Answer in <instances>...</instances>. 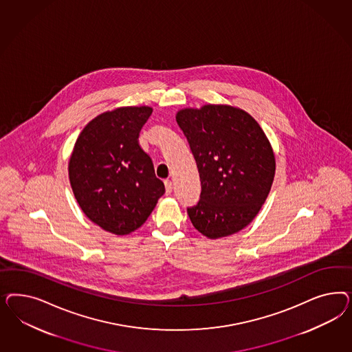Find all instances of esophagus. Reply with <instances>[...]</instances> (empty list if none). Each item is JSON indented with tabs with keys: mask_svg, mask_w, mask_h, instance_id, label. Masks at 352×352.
<instances>
[{
	"mask_svg": "<svg viewBox=\"0 0 352 352\" xmlns=\"http://www.w3.org/2000/svg\"><path fill=\"white\" fill-rule=\"evenodd\" d=\"M165 190H166V195H170L173 191V183L169 179L165 181Z\"/></svg>",
	"mask_w": 352,
	"mask_h": 352,
	"instance_id": "obj_1",
	"label": "esophagus"
}]
</instances>
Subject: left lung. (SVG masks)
<instances>
[{"label": "left lung", "instance_id": "1", "mask_svg": "<svg viewBox=\"0 0 352 352\" xmlns=\"http://www.w3.org/2000/svg\"><path fill=\"white\" fill-rule=\"evenodd\" d=\"M177 122L196 161L201 193L187 213L209 239L236 234L266 201L275 175V156L254 118L234 107L186 108Z\"/></svg>", "mask_w": 352, "mask_h": 352}]
</instances>
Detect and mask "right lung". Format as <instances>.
<instances>
[{
	"label": "right lung",
	"instance_id": "add662e5",
	"mask_svg": "<svg viewBox=\"0 0 352 352\" xmlns=\"http://www.w3.org/2000/svg\"><path fill=\"white\" fill-rule=\"evenodd\" d=\"M149 107H122L91 120L76 140L69 181L86 217L115 234H128L147 221L165 186L139 146Z\"/></svg>",
	"mask_w": 352,
	"mask_h": 352
}]
</instances>
